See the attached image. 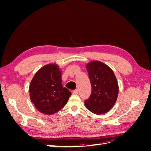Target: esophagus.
I'll return each mask as SVG.
<instances>
[{"mask_svg":"<svg viewBox=\"0 0 151 151\" xmlns=\"http://www.w3.org/2000/svg\"><path fill=\"white\" fill-rule=\"evenodd\" d=\"M72 93H73V94H78V93H79V91H78V90L77 89H75V90H74L72 91Z\"/></svg>","mask_w":151,"mask_h":151,"instance_id":"1","label":"esophagus"}]
</instances>
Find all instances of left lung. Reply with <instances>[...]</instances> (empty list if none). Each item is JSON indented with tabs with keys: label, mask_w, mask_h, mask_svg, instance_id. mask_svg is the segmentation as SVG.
<instances>
[{
	"label": "left lung",
	"mask_w": 151,
	"mask_h": 151,
	"mask_svg": "<svg viewBox=\"0 0 151 151\" xmlns=\"http://www.w3.org/2000/svg\"><path fill=\"white\" fill-rule=\"evenodd\" d=\"M91 84V94L84 102L86 108L96 115L108 112L115 104L119 88L111 68L105 63L93 60L87 63Z\"/></svg>",
	"instance_id": "1"
}]
</instances>
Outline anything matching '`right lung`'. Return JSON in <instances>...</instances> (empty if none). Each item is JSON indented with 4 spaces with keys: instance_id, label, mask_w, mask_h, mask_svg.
<instances>
[{
    "instance_id": "obj_1",
    "label": "right lung",
    "mask_w": 151,
    "mask_h": 151,
    "mask_svg": "<svg viewBox=\"0 0 151 151\" xmlns=\"http://www.w3.org/2000/svg\"><path fill=\"white\" fill-rule=\"evenodd\" d=\"M29 92L35 108L45 115H52L60 110L72 94L63 88L62 71L56 63L45 65L36 72Z\"/></svg>"
}]
</instances>
